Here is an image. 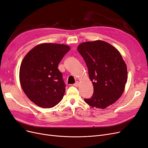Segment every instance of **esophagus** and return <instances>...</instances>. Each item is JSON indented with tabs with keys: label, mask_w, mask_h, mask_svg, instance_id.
Wrapping results in <instances>:
<instances>
[{
	"label": "esophagus",
	"mask_w": 148,
	"mask_h": 148,
	"mask_svg": "<svg viewBox=\"0 0 148 148\" xmlns=\"http://www.w3.org/2000/svg\"><path fill=\"white\" fill-rule=\"evenodd\" d=\"M79 85V82H78V81H76L75 84H74V86H75V87H78Z\"/></svg>",
	"instance_id": "obj_1"
}]
</instances>
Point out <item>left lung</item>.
<instances>
[{
	"label": "left lung",
	"instance_id": "8db88e82",
	"mask_svg": "<svg viewBox=\"0 0 148 148\" xmlns=\"http://www.w3.org/2000/svg\"><path fill=\"white\" fill-rule=\"evenodd\" d=\"M77 50L87 66L93 93L84 101L93 108L105 109L121 97L127 80V66L119 51L102 40L80 44Z\"/></svg>",
	"mask_w": 148,
	"mask_h": 148
}]
</instances>
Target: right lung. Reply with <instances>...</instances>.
<instances>
[{
  "label": "right lung",
  "mask_w": 148,
  "mask_h": 148,
  "mask_svg": "<svg viewBox=\"0 0 148 148\" xmlns=\"http://www.w3.org/2000/svg\"><path fill=\"white\" fill-rule=\"evenodd\" d=\"M69 50L66 45L42 44L23 58L20 69V84L26 96L36 105L53 108L63 98L66 85L58 66Z\"/></svg>",
  "instance_id": "obj_1"
}]
</instances>
